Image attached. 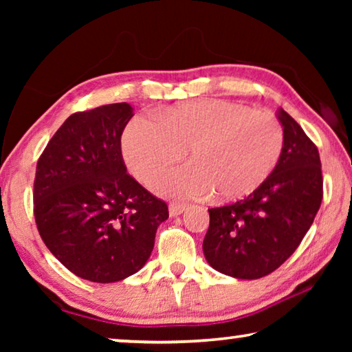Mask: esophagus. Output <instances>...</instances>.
<instances>
[{
    "instance_id": "34e87169",
    "label": "esophagus",
    "mask_w": 352,
    "mask_h": 352,
    "mask_svg": "<svg viewBox=\"0 0 352 352\" xmlns=\"http://www.w3.org/2000/svg\"><path fill=\"white\" fill-rule=\"evenodd\" d=\"M184 210H186V206L182 205V204H174V201H172V204H169V214H170V217L180 216V214H183Z\"/></svg>"
}]
</instances>
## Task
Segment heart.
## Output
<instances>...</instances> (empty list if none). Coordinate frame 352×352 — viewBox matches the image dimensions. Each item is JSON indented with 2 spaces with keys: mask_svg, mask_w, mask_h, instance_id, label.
<instances>
[{
  "mask_svg": "<svg viewBox=\"0 0 352 352\" xmlns=\"http://www.w3.org/2000/svg\"><path fill=\"white\" fill-rule=\"evenodd\" d=\"M129 170L147 183L186 157L190 164L170 170L152 183L172 199L217 201L247 197L279 163L284 129L270 111L206 99L164 110L158 121L135 116L121 140Z\"/></svg>",
  "mask_w": 352,
  "mask_h": 352,
  "instance_id": "b5f03b06",
  "label": "heart"
}]
</instances>
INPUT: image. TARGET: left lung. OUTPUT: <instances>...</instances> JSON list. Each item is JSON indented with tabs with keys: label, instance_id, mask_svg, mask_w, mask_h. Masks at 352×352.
<instances>
[{
	"label": "left lung",
	"instance_id": "obj_1",
	"mask_svg": "<svg viewBox=\"0 0 352 352\" xmlns=\"http://www.w3.org/2000/svg\"><path fill=\"white\" fill-rule=\"evenodd\" d=\"M284 148L261 186L236 204L210 208L204 253L212 269L237 279L275 272L300 245L323 200L317 146L279 109Z\"/></svg>",
	"mask_w": 352,
	"mask_h": 352
}]
</instances>
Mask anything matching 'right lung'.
Here are the masks:
<instances>
[{
	"mask_svg": "<svg viewBox=\"0 0 352 352\" xmlns=\"http://www.w3.org/2000/svg\"><path fill=\"white\" fill-rule=\"evenodd\" d=\"M133 109L71 115L40 155L34 216L50 252L76 276L116 283L144 267L168 205L127 174L121 135Z\"/></svg>",
	"mask_w": 352,
	"mask_h": 352,
	"instance_id": "right-lung-1",
	"label": "right lung"
}]
</instances>
